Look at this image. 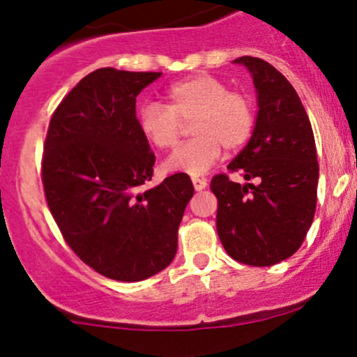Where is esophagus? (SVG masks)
I'll use <instances>...</instances> for the list:
<instances>
[{
    "label": "esophagus",
    "instance_id": "esophagus-1",
    "mask_svg": "<svg viewBox=\"0 0 357 357\" xmlns=\"http://www.w3.org/2000/svg\"><path fill=\"white\" fill-rule=\"evenodd\" d=\"M192 183H193V188H195L197 192H202V190H205V186H207V179L199 178V176H193Z\"/></svg>",
    "mask_w": 357,
    "mask_h": 357
}]
</instances>
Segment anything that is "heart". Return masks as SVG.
I'll return each instance as SVG.
<instances>
[{
  "label": "heart",
  "mask_w": 357,
  "mask_h": 357,
  "mask_svg": "<svg viewBox=\"0 0 357 357\" xmlns=\"http://www.w3.org/2000/svg\"><path fill=\"white\" fill-rule=\"evenodd\" d=\"M167 103L149 102L139 109L138 126L158 150H171L181 139L185 124H192L195 138L179 146L164 169L199 176L228 152L242 149L255 126L254 100L212 74H197L174 82L165 91Z\"/></svg>",
  "instance_id": "heart-1"
}]
</instances>
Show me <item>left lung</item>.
<instances>
[{
    "mask_svg": "<svg viewBox=\"0 0 357 357\" xmlns=\"http://www.w3.org/2000/svg\"><path fill=\"white\" fill-rule=\"evenodd\" d=\"M254 75L259 114L245 149L228 169L247 181L215 174V228L229 257L255 268L294 255L312 225L318 202L319 164L314 135L294 86L266 60L240 56Z\"/></svg>",
    "mask_w": 357,
    "mask_h": 357,
    "instance_id": "left-lung-1",
    "label": "left lung"
}]
</instances>
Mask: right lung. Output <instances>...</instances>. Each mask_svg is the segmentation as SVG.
Here are the masks:
<instances>
[{
  "mask_svg": "<svg viewBox=\"0 0 357 357\" xmlns=\"http://www.w3.org/2000/svg\"><path fill=\"white\" fill-rule=\"evenodd\" d=\"M162 72L105 67L67 93L50 119L41 160L46 204L67 245L117 282L171 264L193 197L188 174L152 181L155 155L139 131L136 96Z\"/></svg>",
  "mask_w": 357,
  "mask_h": 357,
  "instance_id": "1",
  "label": "right lung"
}]
</instances>
